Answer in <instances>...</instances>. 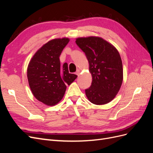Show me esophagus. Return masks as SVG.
<instances>
[{
  "label": "esophagus",
  "instance_id": "esophagus-1",
  "mask_svg": "<svg viewBox=\"0 0 153 153\" xmlns=\"http://www.w3.org/2000/svg\"><path fill=\"white\" fill-rule=\"evenodd\" d=\"M76 75H79V74L80 73V69H77L76 70Z\"/></svg>",
  "mask_w": 153,
  "mask_h": 153
}]
</instances>
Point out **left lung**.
Listing matches in <instances>:
<instances>
[{"label":"left lung","instance_id":"obj_1","mask_svg":"<svg viewBox=\"0 0 153 153\" xmlns=\"http://www.w3.org/2000/svg\"><path fill=\"white\" fill-rule=\"evenodd\" d=\"M76 43L86 55L92 75L91 85L85 90L87 99L97 105L110 102L123 80V63L118 50L98 36L78 38Z\"/></svg>","mask_w":153,"mask_h":153}]
</instances>
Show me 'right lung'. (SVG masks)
<instances>
[{"instance_id": "add662e5", "label": "right lung", "mask_w": 153, "mask_h": 153, "mask_svg": "<svg viewBox=\"0 0 153 153\" xmlns=\"http://www.w3.org/2000/svg\"><path fill=\"white\" fill-rule=\"evenodd\" d=\"M69 41L68 38L48 41L34 53L27 67V78L32 94L47 106H54L61 101L66 85H71L77 77L69 73L66 62L61 66L60 55Z\"/></svg>"}]
</instances>
